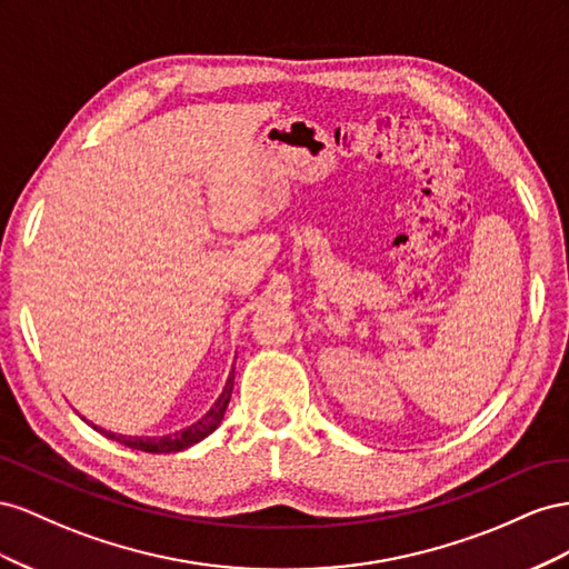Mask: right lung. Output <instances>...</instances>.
Instances as JSON below:
<instances>
[{
	"label": "right lung",
	"instance_id": "right-lung-1",
	"mask_svg": "<svg viewBox=\"0 0 569 569\" xmlns=\"http://www.w3.org/2000/svg\"><path fill=\"white\" fill-rule=\"evenodd\" d=\"M233 381H236V371L231 369L229 381H226L223 391L219 396V400L212 405V410H209L202 419L194 421L188 429L183 431H176V433H167V436H123V433H111L104 431L100 427H94L100 433H104L111 441H117L126 448H133V450H142V452H178V450H186L190 446H194L198 441H202L204 436L212 433L223 419L226 408H229V400L233 393Z\"/></svg>",
	"mask_w": 569,
	"mask_h": 569
}]
</instances>
